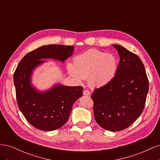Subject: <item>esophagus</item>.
<instances>
[{
	"mask_svg": "<svg viewBox=\"0 0 160 160\" xmlns=\"http://www.w3.org/2000/svg\"><path fill=\"white\" fill-rule=\"evenodd\" d=\"M83 95H86V96H88L90 95V92L88 90H85L83 91Z\"/></svg>",
	"mask_w": 160,
	"mask_h": 160,
	"instance_id": "obj_1",
	"label": "esophagus"
}]
</instances>
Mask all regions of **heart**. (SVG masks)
<instances>
[{
	"label": "heart",
	"mask_w": 160,
	"mask_h": 160,
	"mask_svg": "<svg viewBox=\"0 0 160 160\" xmlns=\"http://www.w3.org/2000/svg\"><path fill=\"white\" fill-rule=\"evenodd\" d=\"M118 67V60L114 55L89 49L75 57L73 65H68V71L79 83L89 79L92 87L101 88L114 78Z\"/></svg>",
	"instance_id": "heart-1"
}]
</instances>
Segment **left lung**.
Wrapping results in <instances>:
<instances>
[{"label":"left lung","instance_id":"obj_1","mask_svg":"<svg viewBox=\"0 0 160 160\" xmlns=\"http://www.w3.org/2000/svg\"><path fill=\"white\" fill-rule=\"evenodd\" d=\"M119 63L114 78L94 90L95 121L101 128L118 132L126 129L141 115L146 103L149 82L139 57L125 47L114 44Z\"/></svg>","mask_w":160,"mask_h":160}]
</instances>
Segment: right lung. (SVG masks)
<instances>
[{
  "label": "right lung",
  "mask_w": 160,
  "mask_h": 160,
  "mask_svg": "<svg viewBox=\"0 0 160 160\" xmlns=\"http://www.w3.org/2000/svg\"><path fill=\"white\" fill-rule=\"evenodd\" d=\"M75 47L48 45L28 52L18 65L14 73L18 106L26 119L37 129L51 132L61 128L68 120L75 101L83 95L82 87L55 83L41 91L32 83L37 67L53 59L64 62L72 56Z\"/></svg>",
  "instance_id": "1"
}]
</instances>
